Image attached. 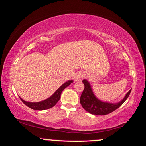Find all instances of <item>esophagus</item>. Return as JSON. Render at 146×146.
<instances>
[{
	"instance_id": "34e87169",
	"label": "esophagus",
	"mask_w": 146,
	"mask_h": 146,
	"mask_svg": "<svg viewBox=\"0 0 146 146\" xmlns=\"http://www.w3.org/2000/svg\"><path fill=\"white\" fill-rule=\"evenodd\" d=\"M84 77V74L81 72H78L75 74L74 75V80L75 81H80Z\"/></svg>"
}]
</instances>
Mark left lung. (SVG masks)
Segmentation results:
<instances>
[{"instance_id": "left-lung-1", "label": "left lung", "mask_w": 146, "mask_h": 146, "mask_svg": "<svg viewBox=\"0 0 146 146\" xmlns=\"http://www.w3.org/2000/svg\"><path fill=\"white\" fill-rule=\"evenodd\" d=\"M82 82L84 84V90L82 94L80 102L86 111L94 115H106L115 110L126 100L131 90V89L129 90L123 99L118 102H107L100 100L96 96L88 80L84 79Z\"/></svg>"}]
</instances>
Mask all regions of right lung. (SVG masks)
I'll return each instance as SVG.
<instances>
[{
  "label": "right lung",
  "mask_w": 146,
  "mask_h": 146,
  "mask_svg": "<svg viewBox=\"0 0 146 146\" xmlns=\"http://www.w3.org/2000/svg\"><path fill=\"white\" fill-rule=\"evenodd\" d=\"M72 82V80L66 82L64 83L61 86L59 87L58 89H57L55 91V92L52 95L50 96L49 98H48L40 102H31L24 100L22 99L20 96L19 98H21L22 102H23L25 105H27L28 107H29L30 108L35 110H45L51 108L54 106L58 102V101L59 100L60 98V96L62 92V91L66 88L70 84H71V83Z\"/></svg>",
  "instance_id": "add662e5"
}]
</instances>
